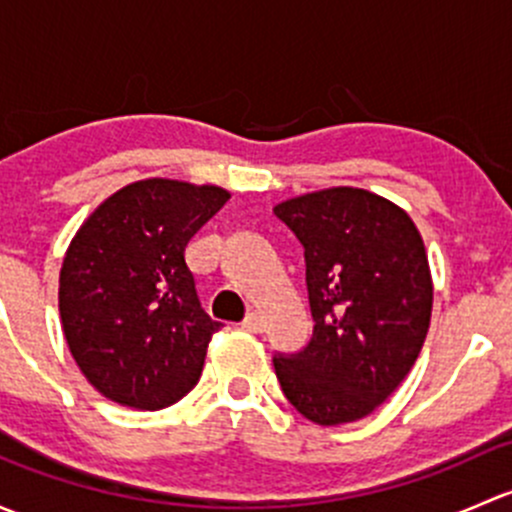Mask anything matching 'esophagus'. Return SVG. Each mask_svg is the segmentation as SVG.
Returning a JSON list of instances; mask_svg holds the SVG:
<instances>
[{"instance_id": "obj_1", "label": "esophagus", "mask_w": 512, "mask_h": 512, "mask_svg": "<svg viewBox=\"0 0 512 512\" xmlns=\"http://www.w3.org/2000/svg\"><path fill=\"white\" fill-rule=\"evenodd\" d=\"M262 327H265V322H262V317L260 314H247L245 319H242V329H245V332H262Z\"/></svg>"}]
</instances>
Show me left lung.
Returning <instances> with one entry per match:
<instances>
[{"label": "left lung", "mask_w": 512, "mask_h": 512, "mask_svg": "<svg viewBox=\"0 0 512 512\" xmlns=\"http://www.w3.org/2000/svg\"><path fill=\"white\" fill-rule=\"evenodd\" d=\"M304 247L314 329L275 354L289 404L319 426L369 416L406 379L431 322L426 250L409 215L361 188H329L275 208Z\"/></svg>", "instance_id": "1"}]
</instances>
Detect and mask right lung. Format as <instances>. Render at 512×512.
<instances>
[{
  "label": "right lung",
  "mask_w": 512,
  "mask_h": 512,
  "mask_svg": "<svg viewBox=\"0 0 512 512\" xmlns=\"http://www.w3.org/2000/svg\"><path fill=\"white\" fill-rule=\"evenodd\" d=\"M227 200L215 185L138 180L76 232L61 265L59 314L98 394L158 411L198 384L223 324L200 304L185 247Z\"/></svg>",
  "instance_id": "right-lung-1"
}]
</instances>
